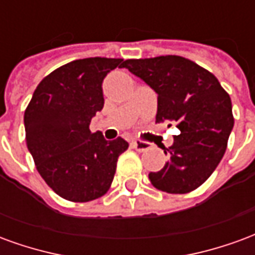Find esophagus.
<instances>
[{"label": "esophagus", "instance_id": "1", "mask_svg": "<svg viewBox=\"0 0 255 255\" xmlns=\"http://www.w3.org/2000/svg\"><path fill=\"white\" fill-rule=\"evenodd\" d=\"M132 147L136 150V151H139V153H143V151H147L151 146H150V143H147V142L135 139V140H132Z\"/></svg>", "mask_w": 255, "mask_h": 255}]
</instances>
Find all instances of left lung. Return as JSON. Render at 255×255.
Returning <instances> with one entry per match:
<instances>
[{"mask_svg":"<svg viewBox=\"0 0 255 255\" xmlns=\"http://www.w3.org/2000/svg\"><path fill=\"white\" fill-rule=\"evenodd\" d=\"M123 68L157 93L155 123L180 129L164 153L169 160L150 172L151 184L169 194H187L208 180L223 158L234 128L232 104L213 73L180 56L126 60Z\"/></svg>","mask_w":255,"mask_h":255,"instance_id":"1","label":"left lung"}]
</instances>
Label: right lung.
<instances>
[{
	"label": "right lung",
	"instance_id": "right-lung-1",
	"mask_svg": "<svg viewBox=\"0 0 255 255\" xmlns=\"http://www.w3.org/2000/svg\"><path fill=\"white\" fill-rule=\"evenodd\" d=\"M123 58L90 57L54 69L41 80L24 112L25 142L42 179L57 195L89 202L105 195L123 138L106 140L90 123L104 108L102 82Z\"/></svg>",
	"mask_w": 255,
	"mask_h": 255
}]
</instances>
